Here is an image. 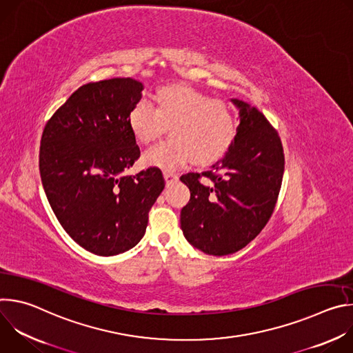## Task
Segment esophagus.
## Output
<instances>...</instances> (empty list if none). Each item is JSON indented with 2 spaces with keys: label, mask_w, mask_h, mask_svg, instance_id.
<instances>
[{
  "label": "esophagus",
  "mask_w": 353,
  "mask_h": 353,
  "mask_svg": "<svg viewBox=\"0 0 353 353\" xmlns=\"http://www.w3.org/2000/svg\"><path fill=\"white\" fill-rule=\"evenodd\" d=\"M165 179H166V181L168 183H172V181H176L177 179H179V176L176 174V173H173V172H165Z\"/></svg>",
  "instance_id": "34e87169"
}]
</instances>
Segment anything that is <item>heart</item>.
Wrapping results in <instances>:
<instances>
[{"label":"heart","instance_id":"obj_1","mask_svg":"<svg viewBox=\"0 0 353 353\" xmlns=\"http://www.w3.org/2000/svg\"><path fill=\"white\" fill-rule=\"evenodd\" d=\"M154 105L146 100L135 103L128 113V125L142 145H152L166 132L170 138L145 155L149 165L177 168L190 159L205 166L223 158L237 135L233 109L219 99L185 83L159 88Z\"/></svg>","mask_w":353,"mask_h":353}]
</instances>
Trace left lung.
<instances>
[{
  "label": "left lung",
  "instance_id": "obj_1",
  "mask_svg": "<svg viewBox=\"0 0 353 353\" xmlns=\"http://www.w3.org/2000/svg\"><path fill=\"white\" fill-rule=\"evenodd\" d=\"M233 103L240 124L226 157L211 170L180 177L191 192L181 230L210 256L236 253L259 236L275 210L285 169L278 131L256 108L237 99Z\"/></svg>",
  "mask_w": 353,
  "mask_h": 353
}]
</instances>
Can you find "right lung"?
I'll use <instances>...</instances> for the list:
<instances>
[{"label": "right lung", "mask_w": 353, "mask_h": 353, "mask_svg": "<svg viewBox=\"0 0 353 353\" xmlns=\"http://www.w3.org/2000/svg\"><path fill=\"white\" fill-rule=\"evenodd\" d=\"M142 89L132 78L89 82L43 130L39 170L50 207L74 241L96 256L132 248L165 188L159 168L125 174L141 155L128 113Z\"/></svg>", "instance_id": "obj_1"}]
</instances>
